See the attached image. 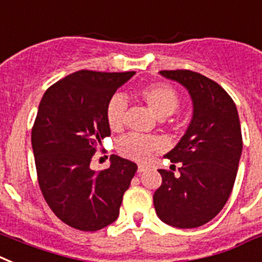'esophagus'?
Masks as SVG:
<instances>
[{
  "label": "esophagus",
  "instance_id": "esophagus-1",
  "mask_svg": "<svg viewBox=\"0 0 262 262\" xmlns=\"http://www.w3.org/2000/svg\"><path fill=\"white\" fill-rule=\"evenodd\" d=\"M145 169H146V167H145L144 165H138L137 172H138V174H141V172H144V171H145Z\"/></svg>",
  "mask_w": 262,
  "mask_h": 262
}]
</instances>
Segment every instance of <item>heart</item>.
<instances>
[{
	"label": "heart",
	"instance_id": "1",
	"mask_svg": "<svg viewBox=\"0 0 262 262\" xmlns=\"http://www.w3.org/2000/svg\"><path fill=\"white\" fill-rule=\"evenodd\" d=\"M138 95L159 120L171 116L179 106V95L167 84H147L138 90ZM126 106H128L126 100L121 95H115L108 101L105 112L106 122L112 130H118L124 125ZM116 147L122 157L134 161H145L156 150L162 149V142L154 137H146L141 134H128L118 140Z\"/></svg>",
	"mask_w": 262,
	"mask_h": 262
}]
</instances>
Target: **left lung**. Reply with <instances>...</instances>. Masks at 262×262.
I'll list each match as a JSON object with an SVG mask.
<instances>
[{"label":"left lung","instance_id":"8db88e82","mask_svg":"<svg viewBox=\"0 0 262 262\" xmlns=\"http://www.w3.org/2000/svg\"><path fill=\"white\" fill-rule=\"evenodd\" d=\"M159 74L188 91L192 118L177 146L165 156L179 163V175L158 170L162 185L154 192V208L169 226L196 228L222 211L235 185L243 150L237 108L219 84L198 72Z\"/></svg>","mask_w":262,"mask_h":262}]
</instances>
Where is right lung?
Returning a JSON list of instances; mask_svg holds the SVG:
<instances>
[{
    "mask_svg": "<svg viewBox=\"0 0 262 262\" xmlns=\"http://www.w3.org/2000/svg\"><path fill=\"white\" fill-rule=\"evenodd\" d=\"M134 74L81 70L52 84L40 100L31 130L38 182L52 212L72 228L93 232L112 224L137 171L115 154L108 169H91L111 136L108 101Z\"/></svg>",
    "mask_w": 262,
    "mask_h": 262,
    "instance_id": "obj_1",
    "label": "right lung"
}]
</instances>
